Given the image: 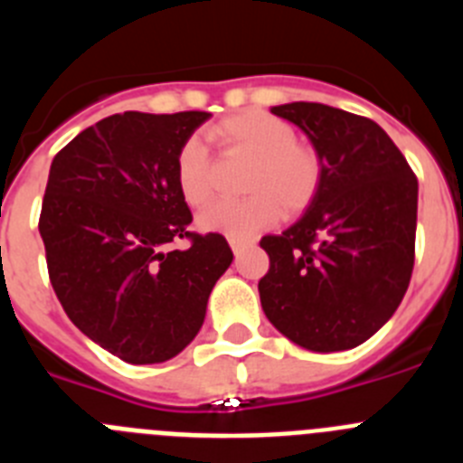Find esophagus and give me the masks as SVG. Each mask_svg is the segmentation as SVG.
<instances>
[{
  "label": "esophagus",
  "mask_w": 463,
  "mask_h": 463,
  "mask_svg": "<svg viewBox=\"0 0 463 463\" xmlns=\"http://www.w3.org/2000/svg\"><path fill=\"white\" fill-rule=\"evenodd\" d=\"M229 245H232V250H234V255L239 257L241 252L245 250V248H248V245H250V241H239V239H229Z\"/></svg>",
  "instance_id": "34e87169"
}]
</instances>
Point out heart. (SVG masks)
<instances>
[{"instance_id":"heart-1","label":"heart","mask_w":463,"mask_h":463,"mask_svg":"<svg viewBox=\"0 0 463 463\" xmlns=\"http://www.w3.org/2000/svg\"><path fill=\"white\" fill-rule=\"evenodd\" d=\"M211 137L229 155L252 159L243 202H218L202 211L199 227L229 239L248 241L271 227L282 213L298 215L320 190V155L297 141V129L267 110H243L211 127ZM175 185L190 206L211 202L215 171L206 143L190 137L175 155Z\"/></svg>"}]
</instances>
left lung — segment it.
<instances>
[{
	"mask_svg": "<svg viewBox=\"0 0 463 463\" xmlns=\"http://www.w3.org/2000/svg\"><path fill=\"white\" fill-rule=\"evenodd\" d=\"M271 113L310 138L322 181L304 218L260 241L269 255L261 308L306 350H350L390 320L408 289L417 178L369 118L313 101L273 106Z\"/></svg>",
	"mask_w": 463,
	"mask_h": 463,
	"instance_id": "left-lung-1",
	"label": "left lung"
}]
</instances>
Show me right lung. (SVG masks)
<instances>
[{
    "label": "right lung",
    "instance_id": "1",
    "mask_svg": "<svg viewBox=\"0 0 463 463\" xmlns=\"http://www.w3.org/2000/svg\"><path fill=\"white\" fill-rule=\"evenodd\" d=\"M211 113L125 110L88 127L55 155L39 232L48 276L69 320L129 364L185 350L213 285L234 255L222 234L190 232L175 155ZM178 238L185 251H169Z\"/></svg>",
    "mask_w": 463,
    "mask_h": 463
}]
</instances>
